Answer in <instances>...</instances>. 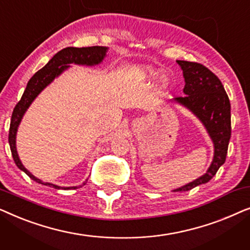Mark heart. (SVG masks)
Wrapping results in <instances>:
<instances>
[{
    "instance_id": "heart-1",
    "label": "heart",
    "mask_w": 250,
    "mask_h": 250,
    "mask_svg": "<svg viewBox=\"0 0 250 250\" xmlns=\"http://www.w3.org/2000/svg\"><path fill=\"white\" fill-rule=\"evenodd\" d=\"M133 71H134L135 76H138L139 78H141V80H143V81L153 82V81L158 80V78L162 77V71H160L159 69H155V68H151V67H146V66L134 67ZM169 84H170L169 78L164 76V77H162V80H160L159 87L162 88V90H166V88L169 86Z\"/></svg>"
}]
</instances>
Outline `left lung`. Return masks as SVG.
I'll return each mask as SVG.
<instances>
[{
  "instance_id": "8db88e82",
  "label": "left lung",
  "mask_w": 250,
  "mask_h": 250,
  "mask_svg": "<svg viewBox=\"0 0 250 250\" xmlns=\"http://www.w3.org/2000/svg\"><path fill=\"white\" fill-rule=\"evenodd\" d=\"M183 71V97L173 101L189 109L206 128L214 145V157L207 172L173 192L189 191L213 179L218 168L225 163L229 141L231 138V104L223 84L216 75L203 64L176 60Z\"/></svg>"
}]
</instances>
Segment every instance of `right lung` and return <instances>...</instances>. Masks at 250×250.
<instances>
[{"label": "right lung", "mask_w": 250, "mask_h": 250, "mask_svg": "<svg viewBox=\"0 0 250 250\" xmlns=\"http://www.w3.org/2000/svg\"><path fill=\"white\" fill-rule=\"evenodd\" d=\"M107 46H88V47H66V49L61 50L57 54H54L49 62L44 66L42 69H40L35 75L30 78L28 83H27L26 90L23 92L21 99L13 109L11 116V123H10V131H9V145L11 149V153L15 160L16 165L18 166L19 169L25 172L30 179L36 181L37 183L43 184V186L53 187L54 189H76V187H68L62 188L56 184L43 182L36 176H34L28 169L25 168V166L21 164L18 152H17L16 146V138L18 127L21 123V119L32 104V102L35 100L41 92L45 88L47 85H50L54 81V78L60 76L64 70H67L70 67L71 63L74 64H82V66H97L101 63L107 56ZM85 184V182H84Z\"/></svg>", "instance_id": "obj_1"}]
</instances>
